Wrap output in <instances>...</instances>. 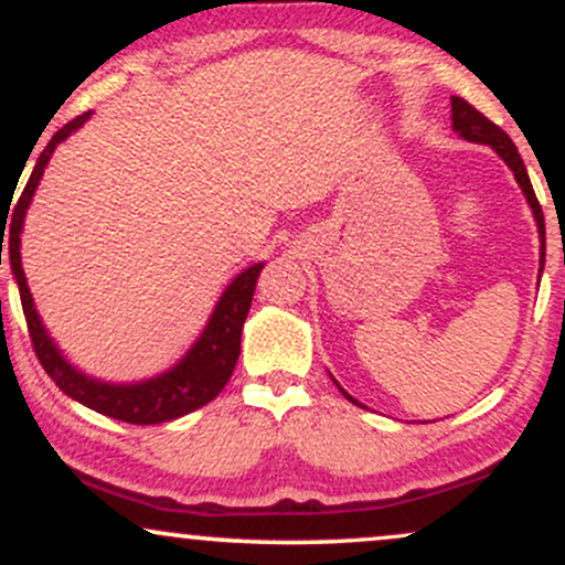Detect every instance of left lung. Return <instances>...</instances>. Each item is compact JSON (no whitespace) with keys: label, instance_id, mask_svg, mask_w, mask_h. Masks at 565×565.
I'll return each instance as SVG.
<instances>
[{"label":"left lung","instance_id":"8db88e82","mask_svg":"<svg viewBox=\"0 0 565 565\" xmlns=\"http://www.w3.org/2000/svg\"><path fill=\"white\" fill-rule=\"evenodd\" d=\"M451 121H454V132L462 135L465 140H472V142H486V146H491L494 151L508 161V167L515 174L518 185L523 188V193H526L531 210H534V217H536V225H540V236L544 242V215H542V204L540 199H536L534 188H531V180H529V172H526V164H523L521 153H518L515 142L510 140V135L504 132L502 127L494 125L491 119H486V116L478 111L476 106H470L465 97H451ZM542 260H544V252H542ZM345 393V391H342ZM348 395V393H345ZM350 398V395H348ZM353 401V398H350Z\"/></svg>","mask_w":565,"mask_h":565}]
</instances>
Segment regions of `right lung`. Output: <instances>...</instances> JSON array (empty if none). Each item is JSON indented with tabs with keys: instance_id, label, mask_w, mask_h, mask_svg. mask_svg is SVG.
Returning <instances> with one entry per match:
<instances>
[{
	"instance_id": "right-lung-1",
	"label": "right lung",
	"mask_w": 565,
	"mask_h": 565,
	"mask_svg": "<svg viewBox=\"0 0 565 565\" xmlns=\"http://www.w3.org/2000/svg\"><path fill=\"white\" fill-rule=\"evenodd\" d=\"M89 114L76 116L68 125H63L53 135V140L44 146V151L39 153L34 172L25 180L21 196H18L12 212L0 215V257H2V244H4V228H8V252H10V265L12 274L18 278V289H21V305L25 323H29V337L39 364L44 366V372L53 377V382L61 387L63 393L71 395L79 404L95 408V412L106 414V417L121 419L129 425H159L170 423L174 417H183V414L193 412V408L210 404L215 395L223 391L225 382L231 380L233 366H236L238 353H242V327L249 313L252 295H255L257 276H260L263 265H252L244 274L233 278V284L223 291L220 297L215 313H212L210 323H206L201 340L193 345L191 353L180 361L172 372L161 374L157 380L140 382V385H106V382H95L84 374L76 372L74 366L63 361V355L57 353L53 342H50L47 332L42 329L39 321L34 300H31L29 284H25V274L21 265V228L25 210H29L31 196H34L39 178H42L44 167H47L50 157H53L55 146L61 140H66L76 127H82L87 121ZM29 161V159H25ZM25 167V164H23ZM23 174V172H21ZM21 180V178H18ZM15 193V191H12ZM12 214V218L7 215ZM2 265V260H0Z\"/></svg>"
}]
</instances>
